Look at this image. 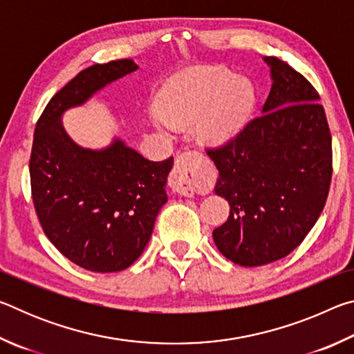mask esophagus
<instances>
[{"mask_svg":"<svg viewBox=\"0 0 354 354\" xmlns=\"http://www.w3.org/2000/svg\"><path fill=\"white\" fill-rule=\"evenodd\" d=\"M195 176H196V164L195 156L192 153L179 154L173 167L170 185L171 189L179 195L194 196L195 195Z\"/></svg>","mask_w":354,"mask_h":354,"instance_id":"esophagus-1","label":"esophagus"}]
</instances>
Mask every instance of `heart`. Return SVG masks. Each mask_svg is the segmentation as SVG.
<instances>
[{"mask_svg": "<svg viewBox=\"0 0 354 354\" xmlns=\"http://www.w3.org/2000/svg\"><path fill=\"white\" fill-rule=\"evenodd\" d=\"M159 128L187 127L198 120L196 134L206 145H223L243 127L254 92L247 80L221 67H200L173 77L158 95Z\"/></svg>", "mask_w": 354, "mask_h": 354, "instance_id": "obj_1", "label": "heart"}]
</instances>
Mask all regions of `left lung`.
Segmentation results:
<instances>
[{
    "label": "left lung",
    "instance_id": "8db88e82",
    "mask_svg": "<svg viewBox=\"0 0 354 354\" xmlns=\"http://www.w3.org/2000/svg\"><path fill=\"white\" fill-rule=\"evenodd\" d=\"M273 84L262 113L231 140L206 148L230 217L212 232L226 259L256 267L283 259L325 207L333 147L319 92L278 57L266 56Z\"/></svg>",
    "mask_w": 354,
    "mask_h": 354
}]
</instances>
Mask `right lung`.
I'll return each mask as SVG.
<instances>
[{"mask_svg": "<svg viewBox=\"0 0 354 354\" xmlns=\"http://www.w3.org/2000/svg\"><path fill=\"white\" fill-rule=\"evenodd\" d=\"M137 65L131 59L95 64L59 91L41 112L29 158L31 194L45 236L86 270L128 268L151 237L165 205L173 158L149 160L115 140L103 151L77 147L61 115Z\"/></svg>", "mask_w": 354, "mask_h": 354, "instance_id": "1", "label": "right lung"}]
</instances>
